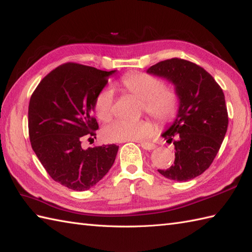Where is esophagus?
Listing matches in <instances>:
<instances>
[{"instance_id":"obj_1","label":"esophagus","mask_w":252,"mask_h":252,"mask_svg":"<svg viewBox=\"0 0 252 252\" xmlns=\"http://www.w3.org/2000/svg\"><path fill=\"white\" fill-rule=\"evenodd\" d=\"M140 144H141V147H142L144 150H148V151H150V150H153V149H155V148H156V145H155L153 142H148V141H145V142H141Z\"/></svg>"}]
</instances>
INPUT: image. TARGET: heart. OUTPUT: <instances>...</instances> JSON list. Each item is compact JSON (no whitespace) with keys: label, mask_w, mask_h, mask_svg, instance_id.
I'll list each match as a JSON object with an SVG mask.
<instances>
[{"label":"heart","mask_w":252,"mask_h":252,"mask_svg":"<svg viewBox=\"0 0 252 252\" xmlns=\"http://www.w3.org/2000/svg\"><path fill=\"white\" fill-rule=\"evenodd\" d=\"M125 91L141 100V109L160 123L170 122L176 117L179 108V94L173 88L165 87L158 77L145 72L127 73L121 79ZM94 113L102 122H108L113 115V93L104 88L94 101ZM155 126L150 120L137 122L115 121L103 128L102 136L108 141H140L154 133Z\"/></svg>","instance_id":"b5f03b06"}]
</instances>
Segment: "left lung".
<instances>
[{
	"instance_id": "left-lung-1",
	"label": "left lung",
	"mask_w": 252,
	"mask_h": 252,
	"mask_svg": "<svg viewBox=\"0 0 252 252\" xmlns=\"http://www.w3.org/2000/svg\"><path fill=\"white\" fill-rule=\"evenodd\" d=\"M148 73L168 80L179 94L175 122L161 133L175 145V161L160 175L189 181L209 168L227 130L228 116L222 88L202 66L171 58L156 63Z\"/></svg>"
}]
</instances>
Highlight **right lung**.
<instances>
[{
    "label": "right lung",
    "mask_w": 252,
    "mask_h": 252,
    "mask_svg": "<svg viewBox=\"0 0 252 252\" xmlns=\"http://www.w3.org/2000/svg\"><path fill=\"white\" fill-rule=\"evenodd\" d=\"M114 71L68 63L44 77L30 98L28 125L31 147L53 180L86 191L107 175L119 147L82 148L96 138L94 101Z\"/></svg>",
    "instance_id": "obj_1"
}]
</instances>
